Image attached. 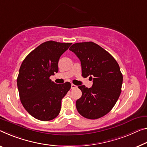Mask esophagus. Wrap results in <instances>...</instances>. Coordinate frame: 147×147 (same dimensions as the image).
I'll use <instances>...</instances> for the list:
<instances>
[{
    "mask_svg": "<svg viewBox=\"0 0 147 147\" xmlns=\"http://www.w3.org/2000/svg\"><path fill=\"white\" fill-rule=\"evenodd\" d=\"M76 88H77V86L76 85H74V84H71V89H76Z\"/></svg>",
    "mask_w": 147,
    "mask_h": 147,
    "instance_id": "1",
    "label": "esophagus"
}]
</instances>
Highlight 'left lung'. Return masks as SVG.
Segmentation results:
<instances>
[{
    "mask_svg": "<svg viewBox=\"0 0 147 147\" xmlns=\"http://www.w3.org/2000/svg\"><path fill=\"white\" fill-rule=\"evenodd\" d=\"M69 50L81 61L82 76H90L93 82L91 88L78 87L82 95L76 101L77 110L84 118H100L112 109L120 95L123 76L118 62L93 42L75 43Z\"/></svg>",
    "mask_w": 147,
    "mask_h": 147,
    "instance_id": "obj_1",
    "label": "left lung"
}]
</instances>
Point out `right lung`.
Returning a JSON list of instances; mask_svg holds the SVG:
<instances>
[{
  "label": "right lung",
  "instance_id": "right-lung-1",
  "mask_svg": "<svg viewBox=\"0 0 147 147\" xmlns=\"http://www.w3.org/2000/svg\"><path fill=\"white\" fill-rule=\"evenodd\" d=\"M71 42H45L31 52L20 66L17 79L20 98L29 114L41 121L55 119L59 114L61 101L71 83L56 84L50 80L58 71L60 57Z\"/></svg>",
  "mask_w": 147,
  "mask_h": 147
}]
</instances>
